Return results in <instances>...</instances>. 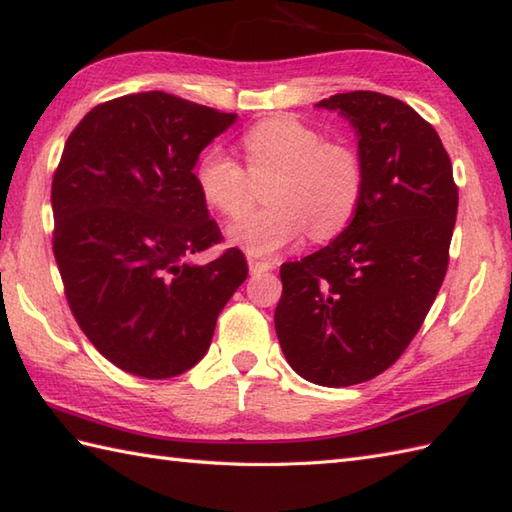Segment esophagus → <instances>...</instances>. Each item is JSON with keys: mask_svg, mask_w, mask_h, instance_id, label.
Returning a JSON list of instances; mask_svg holds the SVG:
<instances>
[{"mask_svg": "<svg viewBox=\"0 0 512 512\" xmlns=\"http://www.w3.org/2000/svg\"><path fill=\"white\" fill-rule=\"evenodd\" d=\"M248 270H251V275H257V272L272 270V264L270 261H259V259L248 257Z\"/></svg>", "mask_w": 512, "mask_h": 512, "instance_id": "1", "label": "esophagus"}]
</instances>
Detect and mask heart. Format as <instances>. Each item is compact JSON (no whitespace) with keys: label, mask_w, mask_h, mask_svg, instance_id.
<instances>
[{"label":"heart","mask_w":512,"mask_h":512,"mask_svg":"<svg viewBox=\"0 0 512 512\" xmlns=\"http://www.w3.org/2000/svg\"><path fill=\"white\" fill-rule=\"evenodd\" d=\"M252 178L275 174L266 202L229 229V242L266 257L312 231L316 240L340 233L360 205L364 165L347 141H325L320 130L294 117H272L242 135ZM220 146L200 152L194 181L205 205L237 218L251 205V179Z\"/></svg>","instance_id":"1"}]
</instances>
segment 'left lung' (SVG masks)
I'll use <instances>...</instances> for the list:
<instances>
[{"mask_svg":"<svg viewBox=\"0 0 512 512\" xmlns=\"http://www.w3.org/2000/svg\"><path fill=\"white\" fill-rule=\"evenodd\" d=\"M316 106L353 126L362 198L336 240L281 266L275 329L296 373L340 388L384 373L417 336L447 272L458 187L441 137L406 102L351 91Z\"/></svg>","mask_w":512,"mask_h":512,"instance_id":"8db88e82","label":"left lung"}]
</instances>
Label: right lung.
Wrapping results in <instances>:
<instances>
[{
	"label": "right lung",
	"instance_id": "add662e5",
	"mask_svg": "<svg viewBox=\"0 0 512 512\" xmlns=\"http://www.w3.org/2000/svg\"><path fill=\"white\" fill-rule=\"evenodd\" d=\"M235 113L130 93L91 109L65 141L52 181L54 257L80 329L126 373L168 379L207 353L218 314L248 277L222 240L194 168Z\"/></svg>",
	"mask_w": 512,
	"mask_h": 512
}]
</instances>
